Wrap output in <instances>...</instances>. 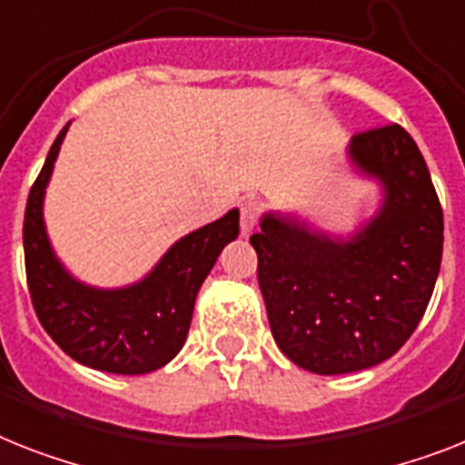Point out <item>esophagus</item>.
Here are the masks:
<instances>
[{
  "instance_id": "34e87169",
  "label": "esophagus",
  "mask_w": 465,
  "mask_h": 465,
  "mask_svg": "<svg viewBox=\"0 0 465 465\" xmlns=\"http://www.w3.org/2000/svg\"><path fill=\"white\" fill-rule=\"evenodd\" d=\"M256 221H259V204H256V202H244V204L240 206L242 232L249 235V232L256 228Z\"/></svg>"
}]
</instances>
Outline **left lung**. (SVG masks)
<instances>
[{
    "label": "left lung",
    "mask_w": 465,
    "mask_h": 465,
    "mask_svg": "<svg viewBox=\"0 0 465 465\" xmlns=\"http://www.w3.org/2000/svg\"><path fill=\"white\" fill-rule=\"evenodd\" d=\"M347 163L380 190L351 232L297 211H266L249 237L280 351L318 375L366 371L397 354L423 318L442 263V206L401 125L354 135Z\"/></svg>",
    "instance_id": "8db88e82"
}]
</instances>
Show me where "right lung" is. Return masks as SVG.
Instances as JSON below:
<instances>
[{
  "instance_id": "1",
  "label": "right lung",
  "mask_w": 465,
  "mask_h": 465,
  "mask_svg": "<svg viewBox=\"0 0 465 465\" xmlns=\"http://www.w3.org/2000/svg\"><path fill=\"white\" fill-rule=\"evenodd\" d=\"M68 125L49 149L23 221L25 273L42 328L73 361L116 375H144L173 361L187 340L199 287L225 244L240 235V211L173 242L154 268L123 287L78 280L56 256L45 223V194Z\"/></svg>"
}]
</instances>
